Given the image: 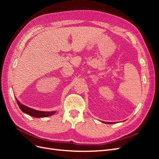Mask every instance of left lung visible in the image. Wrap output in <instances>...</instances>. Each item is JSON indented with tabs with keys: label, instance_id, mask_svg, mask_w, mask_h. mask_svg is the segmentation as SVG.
<instances>
[{
	"label": "left lung",
	"instance_id": "1",
	"mask_svg": "<svg viewBox=\"0 0 159 159\" xmlns=\"http://www.w3.org/2000/svg\"><path fill=\"white\" fill-rule=\"evenodd\" d=\"M102 122H103V121H102ZM103 123H106V124H113V123H116L117 122H113V123H111V122H103Z\"/></svg>",
	"mask_w": 159,
	"mask_h": 159
}]
</instances>
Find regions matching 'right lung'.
Masks as SVG:
<instances>
[{
    "label": "right lung",
    "mask_w": 159,
    "mask_h": 159,
    "mask_svg": "<svg viewBox=\"0 0 159 159\" xmlns=\"http://www.w3.org/2000/svg\"><path fill=\"white\" fill-rule=\"evenodd\" d=\"M16 100L19 107H20V110L22 112H24L27 115H29L30 116H32L34 117H36V118L46 117L51 116V115H54L56 113V111H38L36 109H34L22 104L16 98Z\"/></svg>",
    "instance_id": "add662e5"
}]
</instances>
